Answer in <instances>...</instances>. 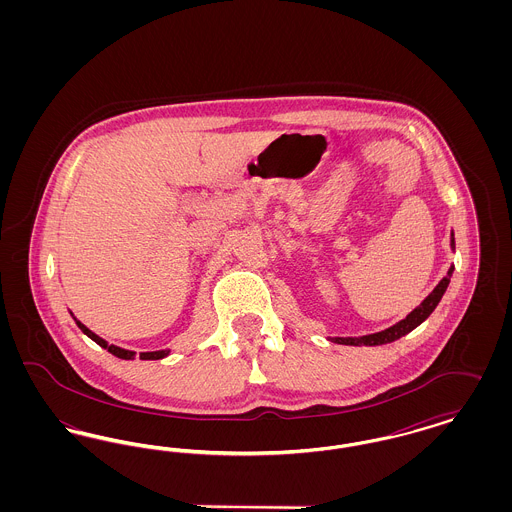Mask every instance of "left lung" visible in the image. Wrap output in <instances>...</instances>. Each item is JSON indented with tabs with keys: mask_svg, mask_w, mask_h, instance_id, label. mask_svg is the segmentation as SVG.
<instances>
[{
	"mask_svg": "<svg viewBox=\"0 0 512 512\" xmlns=\"http://www.w3.org/2000/svg\"><path fill=\"white\" fill-rule=\"evenodd\" d=\"M451 251H455V234L451 230ZM453 270L455 267L451 265L447 274L439 280L438 286L432 290V293L413 309L407 317L403 320H399L397 324H393L390 328L382 330V332H376V334H368V336H359V338H328L334 343H340V345H384V343H391V341L399 340L403 336H407L409 332H413L416 326H420L426 318L430 317L434 313V309L438 307L443 293L447 290L449 282H451V276H453Z\"/></svg>",
	"mask_w": 512,
	"mask_h": 512,
	"instance_id": "1",
	"label": "left lung"
}]
</instances>
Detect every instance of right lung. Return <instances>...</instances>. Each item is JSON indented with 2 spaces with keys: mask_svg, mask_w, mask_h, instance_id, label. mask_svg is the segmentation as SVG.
<instances>
[{
  "mask_svg": "<svg viewBox=\"0 0 512 512\" xmlns=\"http://www.w3.org/2000/svg\"><path fill=\"white\" fill-rule=\"evenodd\" d=\"M71 317L74 318V322H76V326L90 338V340L96 341L99 347H103V349H107L111 355H115V357H119V359H124V361H130V359H134L136 357V351H130V349H124V347H119V345H113V343H109V341L103 340V338H99L98 334H94L88 326H84L78 318L74 317L73 313H71ZM171 353V349H159V351H144V353H140V359L142 361H159V359H165L167 355Z\"/></svg>",
  "mask_w": 512,
  "mask_h": 512,
  "instance_id": "1",
  "label": "right lung"
}]
</instances>
